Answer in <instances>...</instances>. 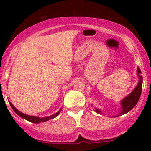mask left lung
<instances>
[{
  "mask_svg": "<svg viewBox=\"0 0 151 151\" xmlns=\"http://www.w3.org/2000/svg\"><path fill=\"white\" fill-rule=\"evenodd\" d=\"M137 72L138 75L139 77V81L138 83L137 86L136 87L134 90L127 97L123 99V101H121V104H122V110L120 112V114L118 115V116H121V115H124V114L127 113L128 112L131 110V109H133L135 106V105L137 104V103L139 101V98H140L141 96V92H142V76L140 75L141 71L139 68H137ZM96 112H98V113H101V111L99 109H96Z\"/></svg>",
  "mask_w": 151,
  "mask_h": 151,
  "instance_id": "8db88e82",
  "label": "left lung"
}]
</instances>
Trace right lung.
<instances>
[{
	"instance_id": "obj_1",
	"label": "right lung",
	"mask_w": 151,
	"mask_h": 151,
	"mask_svg": "<svg viewBox=\"0 0 151 151\" xmlns=\"http://www.w3.org/2000/svg\"><path fill=\"white\" fill-rule=\"evenodd\" d=\"M9 104L11 105V106H12V108L13 109V110L15 112H16L17 114L18 115H19V117H21V118H24V119L27 120V121H30V122L31 123H42V122H45V121H49V120L50 119H52V118H55V117H57L58 115H59V113L60 112V111H61V109H60L59 112H56L55 114H54V115H51V116H49V117H46V118H38V117H34V116H30V115H25V114L22 113V112H19V110H17V109H16V108L14 107V106L12 105V104L11 102H9Z\"/></svg>"
}]
</instances>
